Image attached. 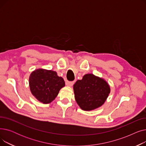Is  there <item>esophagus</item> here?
I'll return each instance as SVG.
<instances>
[{"instance_id": "esophagus-1", "label": "esophagus", "mask_w": 146, "mask_h": 146, "mask_svg": "<svg viewBox=\"0 0 146 146\" xmlns=\"http://www.w3.org/2000/svg\"><path fill=\"white\" fill-rule=\"evenodd\" d=\"M73 84H74V82H70V81H68V80L66 81V85L67 86H72L73 85Z\"/></svg>"}]
</instances>
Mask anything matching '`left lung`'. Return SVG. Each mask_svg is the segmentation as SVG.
I'll return each instance as SVG.
<instances>
[{
	"label": "left lung",
	"mask_w": 146,
	"mask_h": 146,
	"mask_svg": "<svg viewBox=\"0 0 146 146\" xmlns=\"http://www.w3.org/2000/svg\"><path fill=\"white\" fill-rule=\"evenodd\" d=\"M75 99L83 110L90 111L104 104L110 92L108 84L92 74H87L73 86Z\"/></svg>",
	"instance_id": "1"
}]
</instances>
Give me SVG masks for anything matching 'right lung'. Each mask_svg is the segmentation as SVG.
Wrapping results in <instances>:
<instances>
[{"mask_svg":"<svg viewBox=\"0 0 146 146\" xmlns=\"http://www.w3.org/2000/svg\"><path fill=\"white\" fill-rule=\"evenodd\" d=\"M29 87L32 94L43 104H49L65 86L64 79L56 72L38 69L29 76Z\"/></svg>","mask_w":146,"mask_h":146,"instance_id":"add662e5","label":"right lung"}]
</instances>
